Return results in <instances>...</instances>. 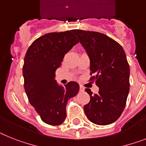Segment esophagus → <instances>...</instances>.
<instances>
[{
    "label": "esophagus",
    "instance_id": "esophagus-1",
    "mask_svg": "<svg viewBox=\"0 0 146 146\" xmlns=\"http://www.w3.org/2000/svg\"><path fill=\"white\" fill-rule=\"evenodd\" d=\"M84 90H85V88L83 86H81V85H80V92H84Z\"/></svg>",
    "mask_w": 146,
    "mask_h": 146
}]
</instances>
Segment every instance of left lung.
Wrapping results in <instances>:
<instances>
[{"mask_svg":"<svg viewBox=\"0 0 146 146\" xmlns=\"http://www.w3.org/2000/svg\"><path fill=\"white\" fill-rule=\"evenodd\" d=\"M90 60V80L99 87L84 106L86 117L92 123L107 125L116 121L126 105L130 90V68L123 48L113 38L94 31L74 30Z\"/></svg>","mask_w":146,"mask_h":146,"instance_id":"8db88e82","label":"left lung"}]
</instances>
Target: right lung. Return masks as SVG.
<instances>
[{"label": "right lung", "instance_id": "1", "mask_svg": "<svg viewBox=\"0 0 146 146\" xmlns=\"http://www.w3.org/2000/svg\"><path fill=\"white\" fill-rule=\"evenodd\" d=\"M78 42L71 31L49 33L36 38L25 54V92L30 104L48 125H59L65 121L67 102L79 91L76 82H68L62 86L54 79L65 54Z\"/></svg>", "mask_w": 146, "mask_h": 146}]
</instances>
